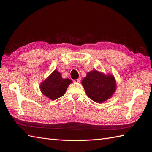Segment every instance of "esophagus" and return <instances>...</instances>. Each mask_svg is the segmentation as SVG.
Listing matches in <instances>:
<instances>
[{
	"instance_id": "esophagus-1",
	"label": "esophagus",
	"mask_w": 152,
	"mask_h": 152,
	"mask_svg": "<svg viewBox=\"0 0 152 152\" xmlns=\"http://www.w3.org/2000/svg\"><path fill=\"white\" fill-rule=\"evenodd\" d=\"M73 82H75V83H79V82H80V79H75L73 80Z\"/></svg>"
}]
</instances>
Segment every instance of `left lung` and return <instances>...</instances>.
Here are the masks:
<instances>
[{
	"instance_id": "1",
	"label": "left lung",
	"mask_w": 152,
	"mask_h": 152,
	"mask_svg": "<svg viewBox=\"0 0 152 152\" xmlns=\"http://www.w3.org/2000/svg\"><path fill=\"white\" fill-rule=\"evenodd\" d=\"M82 84L87 96L96 103L109 99L116 89L115 80L112 75H106L96 70L87 73Z\"/></svg>"
}]
</instances>
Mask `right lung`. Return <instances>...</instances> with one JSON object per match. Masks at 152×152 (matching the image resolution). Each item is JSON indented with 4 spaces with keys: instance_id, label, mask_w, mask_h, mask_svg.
I'll return each mask as SVG.
<instances>
[{
    "instance_id": "1",
    "label": "right lung",
    "mask_w": 152,
    "mask_h": 152,
    "mask_svg": "<svg viewBox=\"0 0 152 152\" xmlns=\"http://www.w3.org/2000/svg\"><path fill=\"white\" fill-rule=\"evenodd\" d=\"M69 79H63L61 73L54 70L48 79L40 84L42 93L49 98L56 99L64 95L68 86L72 83Z\"/></svg>"
}]
</instances>
